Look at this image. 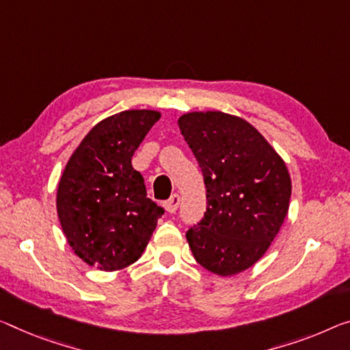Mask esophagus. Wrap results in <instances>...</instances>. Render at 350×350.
I'll return each instance as SVG.
<instances>
[{"label": "esophagus", "instance_id": "esophagus-1", "mask_svg": "<svg viewBox=\"0 0 350 350\" xmlns=\"http://www.w3.org/2000/svg\"><path fill=\"white\" fill-rule=\"evenodd\" d=\"M180 196L178 193H174V196H172L167 202L164 203V206H165V211L167 213H170V214H174L176 209H178V206H180Z\"/></svg>", "mask_w": 350, "mask_h": 350}]
</instances>
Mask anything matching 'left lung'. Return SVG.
<instances>
[{"mask_svg": "<svg viewBox=\"0 0 350 350\" xmlns=\"http://www.w3.org/2000/svg\"><path fill=\"white\" fill-rule=\"evenodd\" d=\"M206 186V213L186 233L198 265L220 277L266 254L289 209L291 176L283 158L243 117L192 111L178 119Z\"/></svg>", "mask_w": 350, "mask_h": 350, "instance_id": "8db88e82", "label": "left lung"}]
</instances>
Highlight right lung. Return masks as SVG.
Masks as SVG:
<instances>
[{"instance_id":"right-lung-1","label":"right lung","mask_w":350,"mask_h":350,"mask_svg":"<svg viewBox=\"0 0 350 350\" xmlns=\"http://www.w3.org/2000/svg\"><path fill=\"white\" fill-rule=\"evenodd\" d=\"M161 112L128 109L85 134L57 183L56 209L67 243L89 266L112 272L142 256L164 209L147 197L131 158Z\"/></svg>"}]
</instances>
